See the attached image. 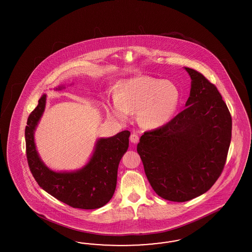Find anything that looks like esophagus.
Returning <instances> with one entry per match:
<instances>
[{
  "label": "esophagus",
  "instance_id": "esophagus-1",
  "mask_svg": "<svg viewBox=\"0 0 252 252\" xmlns=\"http://www.w3.org/2000/svg\"><path fill=\"white\" fill-rule=\"evenodd\" d=\"M138 140H139V137H138V135H137V133L133 132V133L131 134V136H130V141H131L132 143L136 144V143L138 142Z\"/></svg>",
  "mask_w": 252,
  "mask_h": 252
}]
</instances>
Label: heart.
Wrapping results in <instances>:
<instances>
[{"label": "heart", "mask_w": 252, "mask_h": 252, "mask_svg": "<svg viewBox=\"0 0 252 252\" xmlns=\"http://www.w3.org/2000/svg\"><path fill=\"white\" fill-rule=\"evenodd\" d=\"M181 92L175 83L148 76L123 81L116 98L107 112L119 119H126L130 112H138V120L147 128H159L176 115Z\"/></svg>", "instance_id": "1"}]
</instances>
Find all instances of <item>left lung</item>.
<instances>
[{"instance_id":"obj_1","label":"left lung","mask_w":252,"mask_h":252,"mask_svg":"<svg viewBox=\"0 0 252 252\" xmlns=\"http://www.w3.org/2000/svg\"><path fill=\"white\" fill-rule=\"evenodd\" d=\"M191 77L187 108L137 144L146 176L160 198L184 202L209 190L221 176L232 136V117L215 85L185 67Z\"/></svg>"}]
</instances>
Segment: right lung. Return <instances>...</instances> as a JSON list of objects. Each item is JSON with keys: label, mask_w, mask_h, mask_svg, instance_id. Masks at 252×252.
Segmentation results:
<instances>
[{"label": "right lung", "mask_w": 252, "mask_h": 252, "mask_svg": "<svg viewBox=\"0 0 252 252\" xmlns=\"http://www.w3.org/2000/svg\"><path fill=\"white\" fill-rule=\"evenodd\" d=\"M45 103L46 95H42L29 116L25 129L27 160L32 176L43 190L69 206L84 210L104 206L115 193L118 165L128 149L129 131L99 138L91 160L81 170L54 172L40 160L34 142V130L44 112Z\"/></svg>", "instance_id": "1"}]
</instances>
